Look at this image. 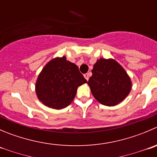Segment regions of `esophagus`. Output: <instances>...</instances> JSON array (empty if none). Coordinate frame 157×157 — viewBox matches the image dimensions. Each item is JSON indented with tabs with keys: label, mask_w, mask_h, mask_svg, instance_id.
I'll use <instances>...</instances> for the list:
<instances>
[{
	"label": "esophagus",
	"mask_w": 157,
	"mask_h": 157,
	"mask_svg": "<svg viewBox=\"0 0 157 157\" xmlns=\"http://www.w3.org/2000/svg\"><path fill=\"white\" fill-rule=\"evenodd\" d=\"M89 76H90V74H89V73H86V74L84 75V77L86 78V79L87 80V81H88V80H89Z\"/></svg>",
	"instance_id": "esophagus-1"
}]
</instances>
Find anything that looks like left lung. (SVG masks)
I'll use <instances>...</instances> for the list:
<instances>
[{
	"mask_svg": "<svg viewBox=\"0 0 157 157\" xmlns=\"http://www.w3.org/2000/svg\"><path fill=\"white\" fill-rule=\"evenodd\" d=\"M92 73L88 85L95 99L102 105H118L130 92V78L114 59H98L94 65Z\"/></svg>",
	"mask_w": 157,
	"mask_h": 157,
	"instance_id": "left-lung-1",
	"label": "left lung"
}]
</instances>
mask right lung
Here are the masks:
<instances>
[{
  "label": "right lung",
  "instance_id": "1",
  "mask_svg": "<svg viewBox=\"0 0 157 157\" xmlns=\"http://www.w3.org/2000/svg\"><path fill=\"white\" fill-rule=\"evenodd\" d=\"M86 82L78 67L63 56L46 64L38 77L35 91L38 99L46 106L62 109L72 102L78 87Z\"/></svg>",
  "mask_w": 157,
  "mask_h": 157
}]
</instances>
